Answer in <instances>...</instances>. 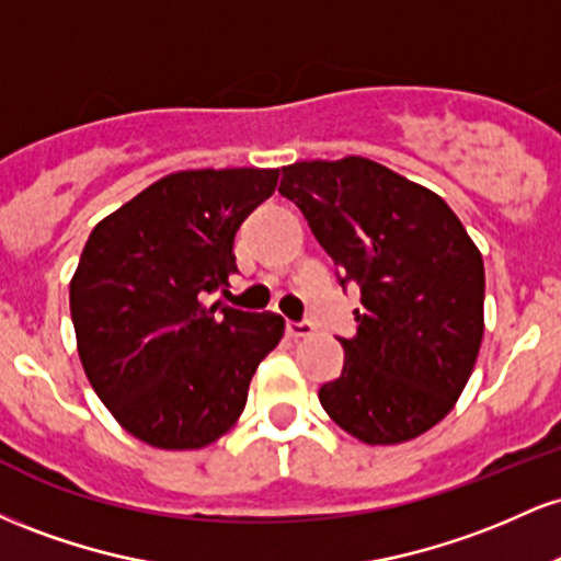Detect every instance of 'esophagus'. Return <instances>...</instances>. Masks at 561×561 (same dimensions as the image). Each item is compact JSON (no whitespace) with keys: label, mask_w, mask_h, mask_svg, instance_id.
Returning a JSON list of instances; mask_svg holds the SVG:
<instances>
[{"label":"esophagus","mask_w":561,"mask_h":561,"mask_svg":"<svg viewBox=\"0 0 561 561\" xmlns=\"http://www.w3.org/2000/svg\"><path fill=\"white\" fill-rule=\"evenodd\" d=\"M313 332L311 321H287V334L289 337H306Z\"/></svg>","instance_id":"34e87169"}]
</instances>
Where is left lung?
Returning <instances> with one entry per match:
<instances>
[{
    "label": "left lung",
    "instance_id": "obj_1",
    "mask_svg": "<svg viewBox=\"0 0 561 561\" xmlns=\"http://www.w3.org/2000/svg\"><path fill=\"white\" fill-rule=\"evenodd\" d=\"M293 199L337 266L362 289L343 375L319 401L345 433L390 446L454 409L482 343L485 268L467 229L435 192L369 158L300 160L282 169Z\"/></svg>",
    "mask_w": 561,
    "mask_h": 561
}]
</instances>
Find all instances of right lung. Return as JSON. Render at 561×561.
<instances>
[{
	"label": "right lung",
	"mask_w": 561,
	"mask_h": 561,
	"mask_svg": "<svg viewBox=\"0 0 561 561\" xmlns=\"http://www.w3.org/2000/svg\"><path fill=\"white\" fill-rule=\"evenodd\" d=\"M276 182L279 169L169 173L83 244L70 279L83 371L141 443L186 450L229 433L255 369L279 345L276 313L205 302L227 293L237 229Z\"/></svg>",
	"instance_id": "add662e5"
}]
</instances>
